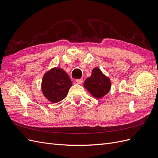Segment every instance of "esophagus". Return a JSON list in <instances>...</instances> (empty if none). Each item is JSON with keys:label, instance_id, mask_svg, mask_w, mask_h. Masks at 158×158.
Segmentation results:
<instances>
[{"label": "esophagus", "instance_id": "34e87169", "mask_svg": "<svg viewBox=\"0 0 158 158\" xmlns=\"http://www.w3.org/2000/svg\"><path fill=\"white\" fill-rule=\"evenodd\" d=\"M76 82H77L78 84H82V83L83 82V79H82V78L77 79V80H76Z\"/></svg>", "mask_w": 158, "mask_h": 158}]
</instances>
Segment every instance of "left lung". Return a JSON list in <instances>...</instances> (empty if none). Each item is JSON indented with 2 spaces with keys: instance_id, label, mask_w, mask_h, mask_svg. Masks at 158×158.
<instances>
[{
  "instance_id": "left-lung-1",
  "label": "left lung",
  "mask_w": 158,
  "mask_h": 158,
  "mask_svg": "<svg viewBox=\"0 0 158 158\" xmlns=\"http://www.w3.org/2000/svg\"><path fill=\"white\" fill-rule=\"evenodd\" d=\"M84 86L95 98L99 99L106 95L111 86V80L105 76L98 68H94L92 75L85 80Z\"/></svg>"
}]
</instances>
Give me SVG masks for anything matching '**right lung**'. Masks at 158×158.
<instances>
[{"label":"right lung","mask_w":158,"mask_h":158,"mask_svg":"<svg viewBox=\"0 0 158 158\" xmlns=\"http://www.w3.org/2000/svg\"><path fill=\"white\" fill-rule=\"evenodd\" d=\"M72 85L73 82L63 69L54 68L43 77L42 92L49 102L57 103L66 98Z\"/></svg>","instance_id":"1"}]
</instances>
